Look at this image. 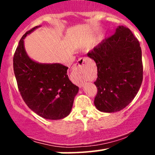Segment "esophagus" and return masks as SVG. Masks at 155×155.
<instances>
[{
    "label": "esophagus",
    "mask_w": 155,
    "mask_h": 155,
    "mask_svg": "<svg viewBox=\"0 0 155 155\" xmlns=\"http://www.w3.org/2000/svg\"><path fill=\"white\" fill-rule=\"evenodd\" d=\"M88 63V58H81L78 60V62L74 65V71L77 74H79V82L80 85H82L84 81V71L87 69Z\"/></svg>",
    "instance_id": "esophagus-1"
}]
</instances>
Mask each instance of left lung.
<instances>
[{
	"instance_id": "obj_1",
	"label": "left lung",
	"mask_w": 155,
	"mask_h": 155,
	"mask_svg": "<svg viewBox=\"0 0 155 155\" xmlns=\"http://www.w3.org/2000/svg\"><path fill=\"white\" fill-rule=\"evenodd\" d=\"M96 63L97 92L94 104L103 112L119 111L132 101L143 81L140 43L129 28L120 26L88 52Z\"/></svg>"
}]
</instances>
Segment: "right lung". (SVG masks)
<instances>
[{
  "label": "right lung",
  "instance_id": "right-lung-1",
  "mask_svg": "<svg viewBox=\"0 0 155 155\" xmlns=\"http://www.w3.org/2000/svg\"><path fill=\"white\" fill-rule=\"evenodd\" d=\"M38 26L27 31L14 54V72L23 101L32 111L47 120H60L70 114L79 87L68 79V68L59 63L41 64L26 54L24 38Z\"/></svg>",
  "mask_w": 155,
  "mask_h": 155
}]
</instances>
